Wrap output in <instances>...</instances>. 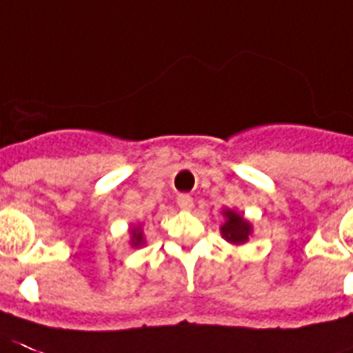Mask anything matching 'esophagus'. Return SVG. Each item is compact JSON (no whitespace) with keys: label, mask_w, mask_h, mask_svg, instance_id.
Segmentation results:
<instances>
[{"label":"esophagus","mask_w":353,"mask_h":353,"mask_svg":"<svg viewBox=\"0 0 353 353\" xmlns=\"http://www.w3.org/2000/svg\"><path fill=\"white\" fill-rule=\"evenodd\" d=\"M176 204H179L180 210H184V212H190L191 208H193V196L182 193V195L176 196Z\"/></svg>","instance_id":"1"}]
</instances>
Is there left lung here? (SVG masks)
<instances>
[{"instance_id": "8db88e82", "label": "left lung", "mask_w": 353, "mask_h": 353, "mask_svg": "<svg viewBox=\"0 0 353 353\" xmlns=\"http://www.w3.org/2000/svg\"><path fill=\"white\" fill-rule=\"evenodd\" d=\"M221 214L225 217L219 228L223 239H226L232 245H236V247L245 245L250 239V236H252V223L241 212H236V210H230V208L223 210Z\"/></svg>"}]
</instances>
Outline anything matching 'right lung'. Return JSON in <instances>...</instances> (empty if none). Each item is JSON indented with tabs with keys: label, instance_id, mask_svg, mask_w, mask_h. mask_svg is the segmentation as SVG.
Listing matches in <instances>:
<instances>
[{
	"label": "right lung",
	"instance_id": "obj_1",
	"mask_svg": "<svg viewBox=\"0 0 353 353\" xmlns=\"http://www.w3.org/2000/svg\"><path fill=\"white\" fill-rule=\"evenodd\" d=\"M128 236H130V247L138 248L141 245H145V237H143V225L138 223L136 226H130V230H128Z\"/></svg>",
	"mask_w": 353,
	"mask_h": 353
}]
</instances>
